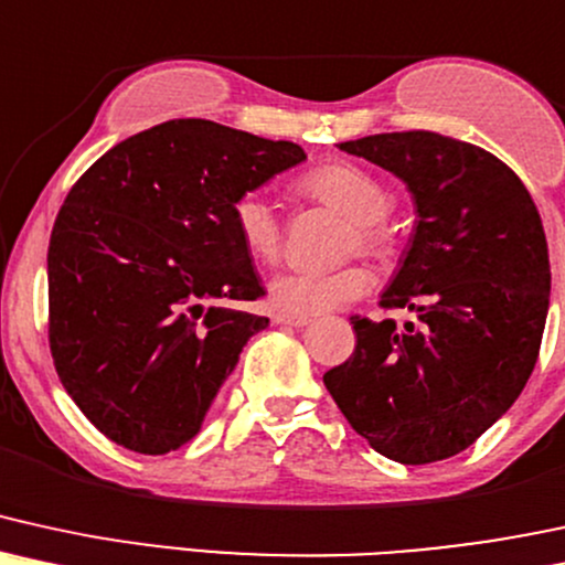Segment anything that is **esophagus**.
I'll return each mask as SVG.
<instances>
[{"label": "esophagus", "mask_w": 565, "mask_h": 565, "mask_svg": "<svg viewBox=\"0 0 565 565\" xmlns=\"http://www.w3.org/2000/svg\"><path fill=\"white\" fill-rule=\"evenodd\" d=\"M277 324H285V328H303V324L309 322V317H301V315H285V311H277L275 317H271Z\"/></svg>", "instance_id": "obj_1"}]
</instances>
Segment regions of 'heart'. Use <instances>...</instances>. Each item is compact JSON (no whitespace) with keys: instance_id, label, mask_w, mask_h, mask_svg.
<instances>
[{"instance_id":"obj_1","label":"heart","mask_w":565,"mask_h":565,"mask_svg":"<svg viewBox=\"0 0 565 565\" xmlns=\"http://www.w3.org/2000/svg\"><path fill=\"white\" fill-rule=\"evenodd\" d=\"M296 190L311 201L330 205L351 218L349 250L360 248L367 256H386L394 232L386 216L394 205V192L381 177L351 161H330L315 166L296 182ZM230 222L245 254L256 262L271 264L282 254L285 224L277 209L262 192H243L230 205ZM373 285V275L362 264L333 271L288 269L269 285L275 309L285 315L315 317L362 298Z\"/></svg>"}]
</instances>
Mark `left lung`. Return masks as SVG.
Masks as SVG:
<instances>
[{
	"label": "left lung",
	"instance_id": "8db88e82",
	"mask_svg": "<svg viewBox=\"0 0 565 565\" xmlns=\"http://www.w3.org/2000/svg\"><path fill=\"white\" fill-rule=\"evenodd\" d=\"M407 184L415 235L383 309L354 315V354L324 373L338 409L375 452L426 466L468 449L519 399L540 356L550 256L540 211L500 158L439 131L338 145Z\"/></svg>",
	"mask_w": 565,
	"mask_h": 565
}]
</instances>
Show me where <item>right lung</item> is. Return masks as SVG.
Instances as JSON below:
<instances>
[{
	"label": "right lung",
	"mask_w": 565,
	"mask_h": 565,
	"mask_svg": "<svg viewBox=\"0 0 565 565\" xmlns=\"http://www.w3.org/2000/svg\"><path fill=\"white\" fill-rule=\"evenodd\" d=\"M303 158L285 139L174 118L118 142L71 188L46 250L50 351L71 399L118 447L188 444L269 324L241 309L264 288L230 205Z\"/></svg>",
	"instance_id": "right-lung-1"
}]
</instances>
